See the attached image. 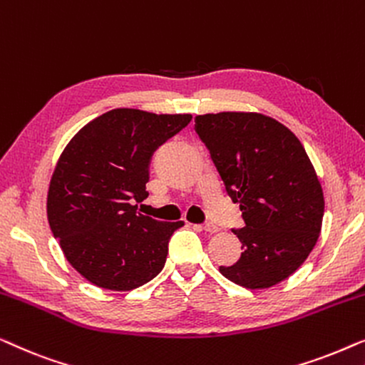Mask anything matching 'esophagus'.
Segmentation results:
<instances>
[{"mask_svg":"<svg viewBox=\"0 0 365 365\" xmlns=\"http://www.w3.org/2000/svg\"><path fill=\"white\" fill-rule=\"evenodd\" d=\"M205 232L207 233H210V235H213V233H218L220 232V228L217 227V225H213V223H208V225H205V227H202Z\"/></svg>","mask_w":365,"mask_h":365,"instance_id":"esophagus-1","label":"esophagus"}]
</instances>
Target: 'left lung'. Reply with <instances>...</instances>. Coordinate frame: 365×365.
<instances>
[{
	"instance_id": "1",
	"label": "left lung",
	"mask_w": 365,
	"mask_h": 365,
	"mask_svg": "<svg viewBox=\"0 0 365 365\" xmlns=\"http://www.w3.org/2000/svg\"><path fill=\"white\" fill-rule=\"evenodd\" d=\"M195 130L245 220L233 230L241 258L220 273L248 289L289 278L314 248L324 217L321 182L299 138L258 112L197 115Z\"/></svg>"
}]
</instances>
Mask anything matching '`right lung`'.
<instances>
[{"label": "right lung", "instance_id": "right-lung-1", "mask_svg": "<svg viewBox=\"0 0 365 365\" xmlns=\"http://www.w3.org/2000/svg\"><path fill=\"white\" fill-rule=\"evenodd\" d=\"M192 120L190 114L112 109L71 138L48 190V222L71 266L89 283L130 291L160 273L168 240L183 222L137 212L147 198L153 152Z\"/></svg>", "mask_w": 365, "mask_h": 365}]
</instances>
